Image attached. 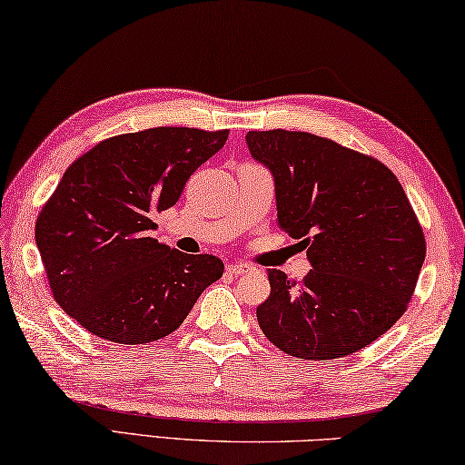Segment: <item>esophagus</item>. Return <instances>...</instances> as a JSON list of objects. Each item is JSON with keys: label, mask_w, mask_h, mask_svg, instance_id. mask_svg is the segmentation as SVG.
<instances>
[{"label": "esophagus", "mask_w": 465, "mask_h": 465, "mask_svg": "<svg viewBox=\"0 0 465 465\" xmlns=\"http://www.w3.org/2000/svg\"><path fill=\"white\" fill-rule=\"evenodd\" d=\"M251 268L247 263H241V262H237V263H228L226 265V272L231 273V276H242V273L245 272H249Z\"/></svg>", "instance_id": "obj_1"}]
</instances>
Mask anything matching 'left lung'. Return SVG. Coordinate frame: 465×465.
<instances>
[{"instance_id": "left-lung-1", "label": "left lung", "mask_w": 465, "mask_h": 465, "mask_svg": "<svg viewBox=\"0 0 465 465\" xmlns=\"http://www.w3.org/2000/svg\"><path fill=\"white\" fill-rule=\"evenodd\" d=\"M251 156L273 174L278 224L307 249L301 282L270 270L257 322L304 361L348 356L404 315L426 241L398 177L377 158L307 132H249Z\"/></svg>"}]
</instances>
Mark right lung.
I'll return each mask as SVG.
<instances>
[{
    "label": "right lung",
    "instance_id": "add662e5",
    "mask_svg": "<svg viewBox=\"0 0 465 465\" xmlns=\"http://www.w3.org/2000/svg\"><path fill=\"white\" fill-rule=\"evenodd\" d=\"M226 138L228 129L193 127L121 134L64 173L35 239L53 299L90 333L127 346L161 340L223 278L218 257L181 253L150 231Z\"/></svg>",
    "mask_w": 465,
    "mask_h": 465
}]
</instances>
